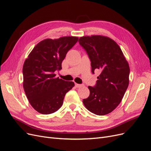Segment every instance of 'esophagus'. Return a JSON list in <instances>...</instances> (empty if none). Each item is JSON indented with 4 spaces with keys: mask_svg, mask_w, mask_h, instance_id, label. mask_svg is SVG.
Masks as SVG:
<instances>
[{
    "mask_svg": "<svg viewBox=\"0 0 151 151\" xmlns=\"http://www.w3.org/2000/svg\"><path fill=\"white\" fill-rule=\"evenodd\" d=\"M75 86L76 87V88H81V87H82V86H84V85L83 84H79L75 83Z\"/></svg>",
    "mask_w": 151,
    "mask_h": 151,
    "instance_id": "1",
    "label": "esophagus"
}]
</instances>
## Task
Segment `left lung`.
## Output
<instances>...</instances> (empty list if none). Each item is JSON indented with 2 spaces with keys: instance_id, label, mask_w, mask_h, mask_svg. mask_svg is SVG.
<instances>
[{
  "instance_id": "8db88e82",
  "label": "left lung",
  "mask_w": 151,
  "mask_h": 151,
  "mask_svg": "<svg viewBox=\"0 0 151 151\" xmlns=\"http://www.w3.org/2000/svg\"><path fill=\"white\" fill-rule=\"evenodd\" d=\"M91 62V69L99 70L94 87L89 86L85 107L97 115L111 113L119 104L129 84L130 67L118 45L107 36H85L79 40Z\"/></svg>"
}]
</instances>
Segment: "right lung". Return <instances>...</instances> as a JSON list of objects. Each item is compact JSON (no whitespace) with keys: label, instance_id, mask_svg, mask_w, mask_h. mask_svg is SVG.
Returning <instances> with one entry per match:
<instances>
[{"label":"right lung","instance_id":"right-lung-1","mask_svg":"<svg viewBox=\"0 0 151 151\" xmlns=\"http://www.w3.org/2000/svg\"><path fill=\"white\" fill-rule=\"evenodd\" d=\"M76 36L41 41L29 54L22 67L23 88L26 97L36 111L48 115L57 111L65 94L74 86L72 81L56 77L68 50L77 42Z\"/></svg>","mask_w":151,"mask_h":151}]
</instances>
